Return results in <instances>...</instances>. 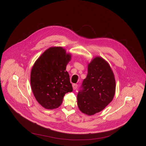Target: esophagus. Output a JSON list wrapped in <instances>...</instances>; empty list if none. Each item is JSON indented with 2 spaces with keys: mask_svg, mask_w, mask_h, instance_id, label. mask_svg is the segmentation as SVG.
<instances>
[{
  "mask_svg": "<svg viewBox=\"0 0 146 146\" xmlns=\"http://www.w3.org/2000/svg\"><path fill=\"white\" fill-rule=\"evenodd\" d=\"M78 88V85L77 84H73V88L74 90H76Z\"/></svg>",
  "mask_w": 146,
  "mask_h": 146,
  "instance_id": "esophagus-1",
  "label": "esophagus"
}]
</instances>
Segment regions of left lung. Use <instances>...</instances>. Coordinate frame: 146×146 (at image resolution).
Wrapping results in <instances>:
<instances>
[{"label": "left lung", "mask_w": 146, "mask_h": 146, "mask_svg": "<svg viewBox=\"0 0 146 146\" xmlns=\"http://www.w3.org/2000/svg\"><path fill=\"white\" fill-rule=\"evenodd\" d=\"M115 80L106 61L100 57L94 58L88 64V74L78 94L80 111L92 115L102 111L113 98Z\"/></svg>", "instance_id": "8db88e82"}]
</instances>
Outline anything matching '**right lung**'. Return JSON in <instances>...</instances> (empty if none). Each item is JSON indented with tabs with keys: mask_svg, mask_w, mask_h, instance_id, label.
Returning a JSON list of instances; mask_svg holds the SVG:
<instances>
[{
	"mask_svg": "<svg viewBox=\"0 0 146 146\" xmlns=\"http://www.w3.org/2000/svg\"><path fill=\"white\" fill-rule=\"evenodd\" d=\"M71 55L61 47H50L35 62L31 72V86L37 102L44 108L56 109L64 96L73 91L66 66Z\"/></svg>",
	"mask_w": 146,
	"mask_h": 146,
	"instance_id": "obj_1",
	"label": "right lung"
}]
</instances>
